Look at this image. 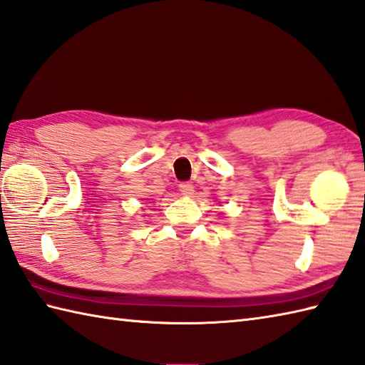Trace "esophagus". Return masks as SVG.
<instances>
[{
  "label": "esophagus",
  "mask_w": 365,
  "mask_h": 365,
  "mask_svg": "<svg viewBox=\"0 0 365 365\" xmlns=\"http://www.w3.org/2000/svg\"><path fill=\"white\" fill-rule=\"evenodd\" d=\"M180 192L182 193V195L189 197L193 193V184L192 182H181L180 184Z\"/></svg>",
  "instance_id": "34e87169"
}]
</instances>
